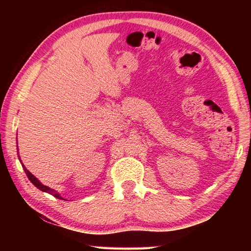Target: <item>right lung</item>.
Wrapping results in <instances>:
<instances>
[{
  "label": "right lung",
  "instance_id": "obj_1",
  "mask_svg": "<svg viewBox=\"0 0 251 251\" xmlns=\"http://www.w3.org/2000/svg\"><path fill=\"white\" fill-rule=\"evenodd\" d=\"M18 152H19V151H18ZM20 160H21V159H20ZM22 166H23V169H24L25 174H26L27 178H28L29 180H31V182H32V184H33L34 186L37 187V188H39L40 190H42V192L49 193V194L53 195L54 197H56V198H58V199H63L61 196H59V194L56 192V190H54V189H52V188H50V187H48V186H45V185L42 184V182H41L39 179H37V178H36L35 176L32 175V174L27 171L26 167H25L23 164H22Z\"/></svg>",
  "mask_w": 251,
  "mask_h": 251
}]
</instances>
